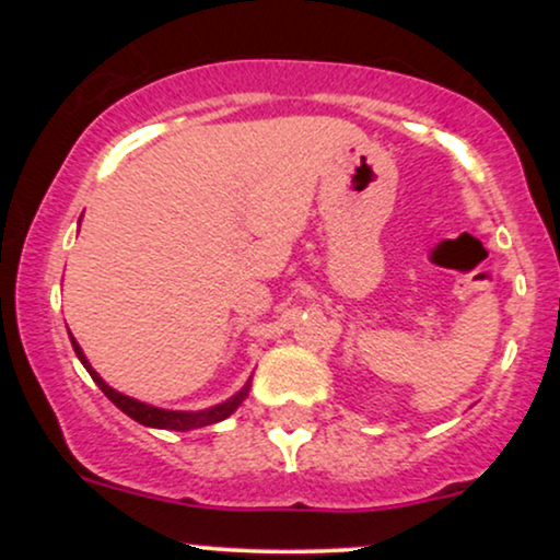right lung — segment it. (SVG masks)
<instances>
[{
    "label": "right lung",
    "mask_w": 560,
    "mask_h": 560,
    "mask_svg": "<svg viewBox=\"0 0 560 560\" xmlns=\"http://www.w3.org/2000/svg\"><path fill=\"white\" fill-rule=\"evenodd\" d=\"M70 339H73V337H70ZM73 350H75V355L81 358V363L86 365L89 374H92V378L96 382V387H100L102 392H105L107 397H110V402L118 405V408L124 410L126 416H131L133 421L144 423V427L173 429V432H189V429L208 427V423H215V421L229 419V416L234 413L236 408H240L242 400H244V397H247V392H249V387H244V389L240 392V395H234V397H231V400H226V402L215 405V408L202 410V413H178V410H160V408H152V405L139 402V400H133V397H126V395H120V392H115V389L107 387V384L102 382L100 376H96V371L92 369V365L86 363V358H83L81 347H79V342H75V339H73Z\"/></svg>",
    "instance_id": "obj_1"
}]
</instances>
